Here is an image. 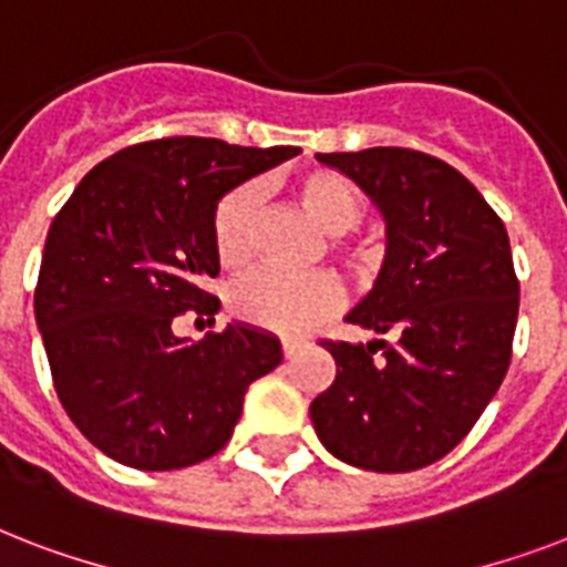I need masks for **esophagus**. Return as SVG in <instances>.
<instances>
[{
	"label": "esophagus",
	"mask_w": 567,
	"mask_h": 567,
	"mask_svg": "<svg viewBox=\"0 0 567 567\" xmlns=\"http://www.w3.org/2000/svg\"><path fill=\"white\" fill-rule=\"evenodd\" d=\"M302 341L300 338H282V355L285 359H293V355L300 353Z\"/></svg>",
	"instance_id": "34e87169"
}]
</instances>
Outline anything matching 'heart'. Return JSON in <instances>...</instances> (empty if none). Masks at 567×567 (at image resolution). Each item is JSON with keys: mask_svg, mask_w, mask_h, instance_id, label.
Returning <instances> with one entry per match:
<instances>
[{"mask_svg": "<svg viewBox=\"0 0 567 567\" xmlns=\"http://www.w3.org/2000/svg\"><path fill=\"white\" fill-rule=\"evenodd\" d=\"M293 196L302 212L332 238L353 274H368L377 265V252L368 244L347 240L362 223L368 203L359 185L336 171H306L293 182ZM258 223V188L238 185L217 199L212 212V247L223 267L238 270L252 258ZM229 311L249 327L270 332H306L327 320L341 306V285L329 274L282 276L256 270L229 288Z\"/></svg>", "mask_w": 567, "mask_h": 567, "instance_id": "heart-1", "label": "heart"}]
</instances>
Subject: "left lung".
Masks as SVG:
<instances>
[{"mask_svg": "<svg viewBox=\"0 0 567 567\" xmlns=\"http://www.w3.org/2000/svg\"><path fill=\"white\" fill-rule=\"evenodd\" d=\"M382 208L388 256L347 320L368 344L320 341L336 382L311 423L347 465L405 474L447 456L501 388L512 362L520 282L506 226L471 182L435 155L373 146L329 153Z\"/></svg>", "mask_w": 567, "mask_h": 567, "instance_id": "obj_1", "label": "left lung"}]
</instances>
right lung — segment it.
Masks as SVG:
<instances>
[{"instance_id": "right-lung-1", "label": "right lung", "mask_w": 567, "mask_h": 567, "mask_svg": "<svg viewBox=\"0 0 567 567\" xmlns=\"http://www.w3.org/2000/svg\"><path fill=\"white\" fill-rule=\"evenodd\" d=\"M297 146L158 137L93 167L49 226L34 318L70 421L105 456L176 471L226 447L258 377L282 362L267 332L226 327L173 336L182 315L220 300L212 247L217 199L291 158Z\"/></svg>"}]
</instances>
